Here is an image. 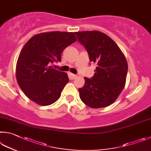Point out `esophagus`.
<instances>
[{
    "label": "esophagus",
    "mask_w": 151,
    "mask_h": 151,
    "mask_svg": "<svg viewBox=\"0 0 151 151\" xmlns=\"http://www.w3.org/2000/svg\"><path fill=\"white\" fill-rule=\"evenodd\" d=\"M77 76H78L77 75H75V74H73V73H70V77L71 80H74L76 78H77Z\"/></svg>",
    "instance_id": "obj_1"
}]
</instances>
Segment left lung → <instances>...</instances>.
I'll return each instance as SVG.
<instances>
[{"mask_svg": "<svg viewBox=\"0 0 151 151\" xmlns=\"http://www.w3.org/2000/svg\"><path fill=\"white\" fill-rule=\"evenodd\" d=\"M75 34L87 50L90 62L97 63L93 78H84L85 84L78 89L80 99L94 109L109 106L125 88L128 70L125 55L117 44L101 32H76Z\"/></svg>", "mask_w": 151, "mask_h": 151, "instance_id": "1", "label": "left lung"}]
</instances>
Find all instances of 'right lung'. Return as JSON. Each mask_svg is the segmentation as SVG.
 Wrapping results in <instances>:
<instances>
[{"instance_id": "obj_1", "label": "right lung", "mask_w": 151, "mask_h": 151, "mask_svg": "<svg viewBox=\"0 0 151 151\" xmlns=\"http://www.w3.org/2000/svg\"><path fill=\"white\" fill-rule=\"evenodd\" d=\"M77 39L73 32H46L33 36L22 47L16 66L18 84L36 104L47 106L60 98L68 74L49 64L61 60L63 50Z\"/></svg>"}]
</instances>
